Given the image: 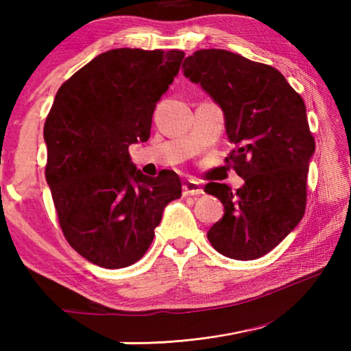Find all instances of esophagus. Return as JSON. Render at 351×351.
Returning a JSON list of instances; mask_svg holds the SVG:
<instances>
[{
	"label": "esophagus",
	"instance_id": "34e87169",
	"mask_svg": "<svg viewBox=\"0 0 351 351\" xmlns=\"http://www.w3.org/2000/svg\"><path fill=\"white\" fill-rule=\"evenodd\" d=\"M203 193V189H201L199 182L189 180L182 184V195L184 197H193V195H201Z\"/></svg>",
	"mask_w": 351,
	"mask_h": 351
}]
</instances>
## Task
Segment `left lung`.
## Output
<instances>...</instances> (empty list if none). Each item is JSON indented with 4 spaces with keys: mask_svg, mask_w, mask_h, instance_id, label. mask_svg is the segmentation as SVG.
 I'll return each instance as SVG.
<instances>
[{
    "mask_svg": "<svg viewBox=\"0 0 351 351\" xmlns=\"http://www.w3.org/2000/svg\"><path fill=\"white\" fill-rule=\"evenodd\" d=\"M224 114L226 134L243 187L209 182L204 192L224 206L207 232L224 257L254 260L268 254L300 223L308 165L314 154L305 102L282 73L224 49H201L182 63Z\"/></svg>",
    "mask_w": 351,
    "mask_h": 351,
    "instance_id": "left-lung-1",
    "label": "left lung"
}]
</instances>
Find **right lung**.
Masks as SVG:
<instances>
[{
    "instance_id": "obj_1",
    "label": "right lung",
    "mask_w": 351,
    "mask_h": 351,
    "mask_svg": "<svg viewBox=\"0 0 351 351\" xmlns=\"http://www.w3.org/2000/svg\"><path fill=\"white\" fill-rule=\"evenodd\" d=\"M182 58V51H106L63 83L46 117V181L58 221L69 245L100 268L136 263L165 206L181 197L173 170L144 175L128 147L150 138L153 111Z\"/></svg>"
}]
</instances>
